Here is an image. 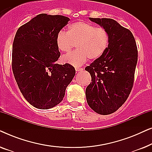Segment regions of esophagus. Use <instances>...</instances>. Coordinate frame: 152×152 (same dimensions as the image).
Listing matches in <instances>:
<instances>
[{
	"label": "esophagus",
	"mask_w": 152,
	"mask_h": 152,
	"mask_svg": "<svg viewBox=\"0 0 152 152\" xmlns=\"http://www.w3.org/2000/svg\"><path fill=\"white\" fill-rule=\"evenodd\" d=\"M75 70H76V71L77 72H79V71H82V70H83V68H75Z\"/></svg>",
	"instance_id": "34e87169"
}]
</instances>
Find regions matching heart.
Here are the masks:
<instances>
[{
    "label": "heart",
    "instance_id": "1",
    "mask_svg": "<svg viewBox=\"0 0 152 152\" xmlns=\"http://www.w3.org/2000/svg\"><path fill=\"white\" fill-rule=\"evenodd\" d=\"M107 31L83 21L73 23L68 32L61 31L56 37V44L61 52L68 53L77 45V50L62 57L64 64L80 66L87 59L95 60L103 55L109 44Z\"/></svg>",
    "mask_w": 152,
    "mask_h": 152
}]
</instances>
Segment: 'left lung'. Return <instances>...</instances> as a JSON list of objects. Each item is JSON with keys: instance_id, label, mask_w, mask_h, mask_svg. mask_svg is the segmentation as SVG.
Returning <instances> with one entry per match:
<instances>
[{"instance_id": "left-lung-1", "label": "left lung", "mask_w": 152, "mask_h": 152, "mask_svg": "<svg viewBox=\"0 0 152 152\" xmlns=\"http://www.w3.org/2000/svg\"><path fill=\"white\" fill-rule=\"evenodd\" d=\"M89 19L107 31L109 40L103 55L85 68L92 81L86 87V100L95 112L109 115L125 102L132 91L138 49L132 32L115 20Z\"/></svg>"}]
</instances>
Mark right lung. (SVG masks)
<instances>
[{
	"instance_id": "right-lung-1",
	"label": "right lung",
	"mask_w": 152,
	"mask_h": 152,
	"mask_svg": "<svg viewBox=\"0 0 152 152\" xmlns=\"http://www.w3.org/2000/svg\"><path fill=\"white\" fill-rule=\"evenodd\" d=\"M70 18L41 14L18 29L12 45V67L25 99L39 109L59 104L75 75L73 66L56 63V37Z\"/></svg>"
}]
</instances>
